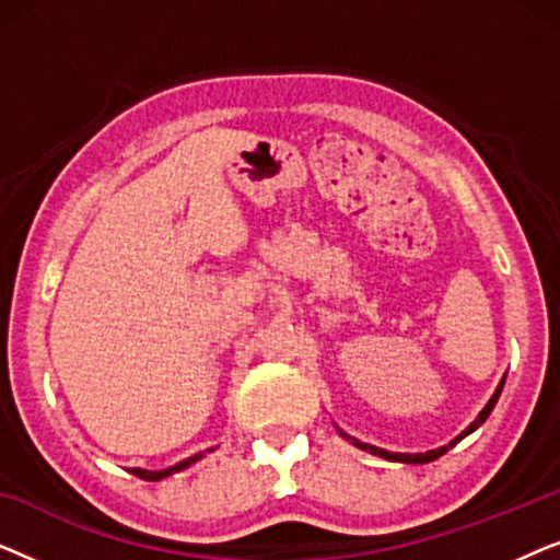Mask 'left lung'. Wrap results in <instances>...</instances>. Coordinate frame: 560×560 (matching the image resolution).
Here are the masks:
<instances>
[{
	"mask_svg": "<svg viewBox=\"0 0 560 560\" xmlns=\"http://www.w3.org/2000/svg\"><path fill=\"white\" fill-rule=\"evenodd\" d=\"M502 385H504V380L500 382V387H497V393L492 395V400H489V402L485 405V410H481V412H479V418H477V420H474V423H471L469 428H466V431H464L462 435H458V439H456V441H451V443H448V446H443V448H439V451H428V454H416V456H412V454H389V451H382V448L366 446V443H359V441H354V439H351V435H347V433H341V435H343V439H347V441H354V446H359V448H364V451H370V454H374V456L389 458V462H405V464H425V462H433V458H439V456H443V454H446V451H448L451 446H456V443H458V441H462V439H464V435H469V433L474 431V428H479L481 423H485V420H487V416H489V412H492V408H494L497 397H500V393H502Z\"/></svg>",
	"mask_w": 560,
	"mask_h": 560,
	"instance_id": "left-lung-1",
	"label": "left lung"
}]
</instances>
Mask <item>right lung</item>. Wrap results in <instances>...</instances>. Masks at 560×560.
I'll return each mask as SVG.
<instances>
[{"instance_id":"add662e5","label":"right lung","mask_w":560,"mask_h":560,"mask_svg":"<svg viewBox=\"0 0 560 560\" xmlns=\"http://www.w3.org/2000/svg\"><path fill=\"white\" fill-rule=\"evenodd\" d=\"M211 451V448H209ZM203 454H196V456H190V458H186V462H180V464H175V466H171V469H163V471H144V469H132V474L135 477H140V479H144V481H158V479H165V477H171V474H175V471H183L186 469V466H190L194 462H198V458H201Z\"/></svg>"}]
</instances>
